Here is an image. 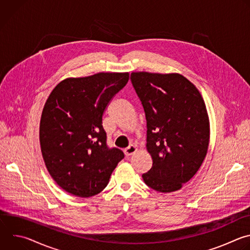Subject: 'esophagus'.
Returning <instances> with one entry per match:
<instances>
[{"instance_id":"obj_1","label":"esophagus","mask_w":250,"mask_h":250,"mask_svg":"<svg viewBox=\"0 0 250 250\" xmlns=\"http://www.w3.org/2000/svg\"><path fill=\"white\" fill-rule=\"evenodd\" d=\"M136 151H137V147H136L135 146H133V145L129 146L128 147H126V148L124 150L125 156H130V155L134 154Z\"/></svg>"}]
</instances>
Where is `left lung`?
<instances>
[{
    "instance_id": "obj_1",
    "label": "left lung",
    "mask_w": 250,
    "mask_h": 250,
    "mask_svg": "<svg viewBox=\"0 0 250 250\" xmlns=\"http://www.w3.org/2000/svg\"><path fill=\"white\" fill-rule=\"evenodd\" d=\"M132 86L146 118L152 167L142 174L151 189L180 190L201 167L208 147L209 121L196 86L178 73L132 72Z\"/></svg>"
}]
</instances>
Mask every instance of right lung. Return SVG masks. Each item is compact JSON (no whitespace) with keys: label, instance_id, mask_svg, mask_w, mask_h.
<instances>
[{"label":"right lung","instance_id":"obj_1","mask_svg":"<svg viewBox=\"0 0 250 250\" xmlns=\"http://www.w3.org/2000/svg\"><path fill=\"white\" fill-rule=\"evenodd\" d=\"M128 79L127 72L67 78L50 93L41 119V148L50 176L64 191L82 198L99 194L125 157L106 146L102 121Z\"/></svg>","mask_w":250,"mask_h":250}]
</instances>
